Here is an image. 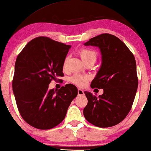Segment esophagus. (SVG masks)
<instances>
[{
	"mask_svg": "<svg viewBox=\"0 0 151 151\" xmlns=\"http://www.w3.org/2000/svg\"><path fill=\"white\" fill-rule=\"evenodd\" d=\"M78 96H83L84 94V91L81 89V88H78Z\"/></svg>",
	"mask_w": 151,
	"mask_h": 151,
	"instance_id": "obj_1",
	"label": "esophagus"
}]
</instances>
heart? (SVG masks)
<instances>
[{"label": "heart", "mask_w": 151, "mask_h": 151, "mask_svg": "<svg viewBox=\"0 0 151 151\" xmlns=\"http://www.w3.org/2000/svg\"><path fill=\"white\" fill-rule=\"evenodd\" d=\"M80 55L81 57L82 61L84 62V63H86V62H96V58H97V53L96 51L93 50H91V49H82L80 51ZM67 59L66 58L65 60V62H64V67H65L66 65H67ZM88 80V77L87 76L82 75V74L80 73H76L74 74L73 76H72L71 78H70V80L72 83H73L76 85L78 86H83L85 85L87 82Z\"/></svg>", "instance_id": "heart-1"}]
</instances>
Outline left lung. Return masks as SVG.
Listing matches in <instances>:
<instances>
[{
    "label": "left lung",
    "mask_w": 151,
    "mask_h": 151,
    "mask_svg": "<svg viewBox=\"0 0 151 151\" xmlns=\"http://www.w3.org/2000/svg\"><path fill=\"white\" fill-rule=\"evenodd\" d=\"M84 45L100 49L102 63L91 87L104 91L98 98L84 91L88 104L84 116L96 127H113L127 117L135 100L138 86L135 57L120 39L111 34H100Z\"/></svg>",
    "instance_id": "8db88e82"
}]
</instances>
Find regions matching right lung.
Instances as JSON below:
<instances>
[{
    "instance_id": "obj_1",
    "label": "right lung",
    "mask_w": 151,
    "mask_h": 151,
    "mask_svg": "<svg viewBox=\"0 0 151 151\" xmlns=\"http://www.w3.org/2000/svg\"><path fill=\"white\" fill-rule=\"evenodd\" d=\"M71 45L47 37L28 42L15 63L12 88L18 111L27 123L50 129L63 121L78 88L72 84L49 89L52 80L63 77L64 62Z\"/></svg>"
}]
</instances>
